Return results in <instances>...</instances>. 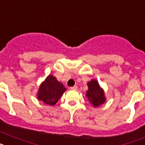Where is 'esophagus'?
Listing matches in <instances>:
<instances>
[{
	"mask_svg": "<svg viewBox=\"0 0 145 145\" xmlns=\"http://www.w3.org/2000/svg\"><path fill=\"white\" fill-rule=\"evenodd\" d=\"M70 88L71 90H76L78 88H77V86H73V87H70Z\"/></svg>",
	"mask_w": 145,
	"mask_h": 145,
	"instance_id": "obj_1",
	"label": "esophagus"
}]
</instances>
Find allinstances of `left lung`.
Here are the masks:
<instances>
[{"label":"left lung","instance_id":"1","mask_svg":"<svg viewBox=\"0 0 145 145\" xmlns=\"http://www.w3.org/2000/svg\"><path fill=\"white\" fill-rule=\"evenodd\" d=\"M88 89L86 91V97L88 102L93 107H99L105 103V98L104 96V91L99 86L97 80H92L88 83Z\"/></svg>","mask_w":145,"mask_h":145}]
</instances>
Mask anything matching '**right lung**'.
<instances>
[{"label":"right lung","instance_id":"add662e5","mask_svg":"<svg viewBox=\"0 0 145 145\" xmlns=\"http://www.w3.org/2000/svg\"><path fill=\"white\" fill-rule=\"evenodd\" d=\"M65 91L61 82H58L54 76L49 75L40 86L37 97L45 104L54 105Z\"/></svg>","mask_w":145,"mask_h":145}]
</instances>
